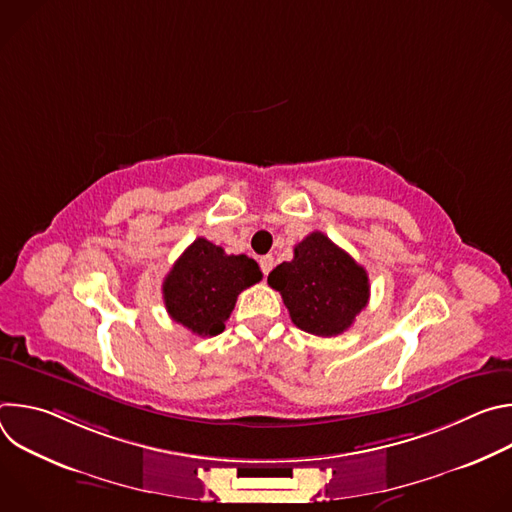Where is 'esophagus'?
<instances>
[{
    "label": "esophagus",
    "mask_w": 512,
    "mask_h": 512,
    "mask_svg": "<svg viewBox=\"0 0 512 512\" xmlns=\"http://www.w3.org/2000/svg\"><path fill=\"white\" fill-rule=\"evenodd\" d=\"M259 265H261V271H263V275H267V273L273 269V257H271V255H265V257H261V259H259Z\"/></svg>",
    "instance_id": "esophagus-1"
}]
</instances>
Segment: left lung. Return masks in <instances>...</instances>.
<instances>
[{
	"label": "left lung",
	"instance_id": "1",
	"mask_svg": "<svg viewBox=\"0 0 512 512\" xmlns=\"http://www.w3.org/2000/svg\"><path fill=\"white\" fill-rule=\"evenodd\" d=\"M267 283L277 289L289 318L316 336H338L369 304V275L324 233L294 247V259L277 265Z\"/></svg>",
	"mask_w": 512,
	"mask_h": 512
}]
</instances>
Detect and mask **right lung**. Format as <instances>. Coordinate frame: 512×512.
Masks as SVG:
<instances>
[{
    "mask_svg": "<svg viewBox=\"0 0 512 512\" xmlns=\"http://www.w3.org/2000/svg\"><path fill=\"white\" fill-rule=\"evenodd\" d=\"M263 273L247 255H227L198 237L164 279V304L170 318L192 334L216 336L235 310L243 289L261 281Z\"/></svg>",
    "mask_w": 512,
    "mask_h": 512,
    "instance_id": "right-lung-1",
    "label": "right lung"
}]
</instances>
